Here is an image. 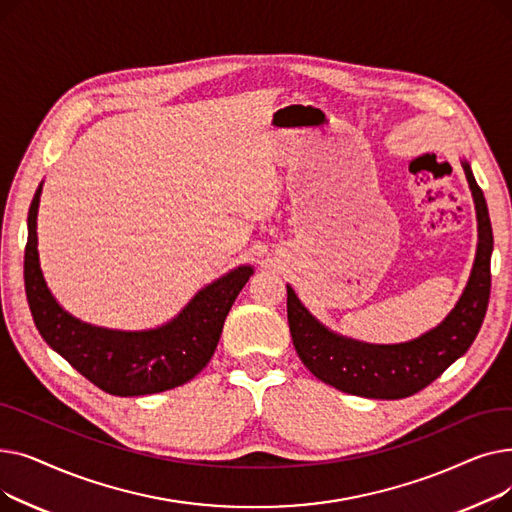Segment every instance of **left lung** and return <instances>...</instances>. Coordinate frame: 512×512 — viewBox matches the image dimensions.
<instances>
[{
	"instance_id": "8db88e82",
	"label": "left lung",
	"mask_w": 512,
	"mask_h": 512,
	"mask_svg": "<svg viewBox=\"0 0 512 512\" xmlns=\"http://www.w3.org/2000/svg\"><path fill=\"white\" fill-rule=\"evenodd\" d=\"M463 168L477 209V255L461 301L438 328L407 344H363L326 330L288 286L290 336L301 361L315 378L357 396L407 398L440 378L456 359L469 351L490 303L494 234L486 197L469 164H463Z\"/></svg>"
}]
</instances>
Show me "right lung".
Segmentation results:
<instances>
[{"label":"right lung","instance_id":"add662e5","mask_svg":"<svg viewBox=\"0 0 512 512\" xmlns=\"http://www.w3.org/2000/svg\"><path fill=\"white\" fill-rule=\"evenodd\" d=\"M41 184L29 209L24 249V290L43 340L80 375L114 396L164 392L193 380L218 346L224 319L253 276L249 265L203 288L168 326L149 332H114L68 315L51 297L37 253V207Z\"/></svg>","mask_w":512,"mask_h":512}]
</instances>
